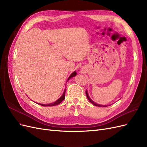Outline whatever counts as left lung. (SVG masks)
Listing matches in <instances>:
<instances>
[{"label":"left lung","instance_id":"8db88e82","mask_svg":"<svg viewBox=\"0 0 147 147\" xmlns=\"http://www.w3.org/2000/svg\"><path fill=\"white\" fill-rule=\"evenodd\" d=\"M86 96H87V98L88 99L90 100V102H91V103H92L93 105H94L95 106H97V107H107V105H99V104H97L96 103H95V102L94 101H92L91 98L90 97V96H89L88 95V93L87 92V90H86Z\"/></svg>","mask_w":147,"mask_h":147}]
</instances>
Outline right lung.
I'll return each instance as SVG.
<instances>
[{
  "label": "right lung",
  "instance_id": "1",
  "mask_svg": "<svg viewBox=\"0 0 147 147\" xmlns=\"http://www.w3.org/2000/svg\"><path fill=\"white\" fill-rule=\"evenodd\" d=\"M76 75H77V73L75 71V72H74L72 74L70 75V77L68 78L67 81L69 80L70 78H71L73 77H75ZM65 90H64L63 95H62V96L60 97V98H59L58 99H57L56 101H55V102H53V103L48 104H38H38H40V105H42V106H45V107H47V106H48H48H55V105H58V104H59L61 103L62 101H63V100H64V99H65Z\"/></svg>",
  "mask_w": 147,
  "mask_h": 147
}]
</instances>
